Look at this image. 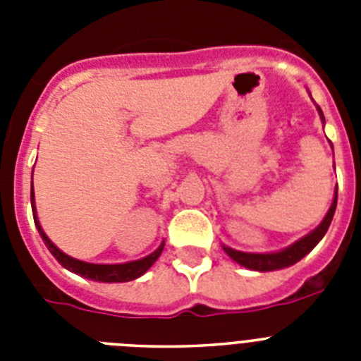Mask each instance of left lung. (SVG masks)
<instances>
[{"label":"left lung","mask_w":361,"mask_h":361,"mask_svg":"<svg viewBox=\"0 0 361 361\" xmlns=\"http://www.w3.org/2000/svg\"><path fill=\"white\" fill-rule=\"evenodd\" d=\"M318 111H320L322 121H325L320 108H318ZM336 200H338V190L334 191V200L333 204H331V208L329 212H327V215H325V219L322 220V224L318 226L311 235H307V237H304L302 240L289 245L288 250L279 251V253H242V251H235V250H229V247H224V251L233 258V260H235V262H238L240 266L250 267V269H255V271H275V269H282V267L293 266V264L298 262L300 258H304L305 255H307L309 251H311L312 247H314L322 238H324V235L327 233V229H329L331 226V220H333L334 212H336Z\"/></svg>","instance_id":"left-lung-1"}]
</instances>
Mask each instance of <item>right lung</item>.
Returning <instances> with one entry per match:
<instances>
[{"label":"right lung","mask_w":361,"mask_h":361,"mask_svg":"<svg viewBox=\"0 0 361 361\" xmlns=\"http://www.w3.org/2000/svg\"><path fill=\"white\" fill-rule=\"evenodd\" d=\"M30 202L32 213H34V222H36V228L37 231H39L41 238H43L44 245L49 247L50 253L56 257V260L61 264L63 267H66L68 271H73V273H78V275L85 276V279L95 280V282H130V280H135L141 275H145L146 271L153 266V262L161 257L162 247H164V244H161V247H159L157 251H153V253L148 255L146 258H141V260H135V262L128 264H111V266H106V264L81 262V260H75V258L65 255L61 250H57L56 245L50 242V238L44 235L43 229H41L39 220H37L36 216V208H34V186H32L30 191Z\"/></svg>","instance_id":"right-lung-1"}]
</instances>
